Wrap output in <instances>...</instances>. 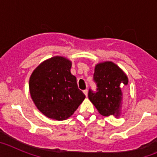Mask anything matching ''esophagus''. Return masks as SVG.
I'll use <instances>...</instances> for the list:
<instances>
[{
	"instance_id": "esophagus-1",
	"label": "esophagus",
	"mask_w": 157,
	"mask_h": 157,
	"mask_svg": "<svg viewBox=\"0 0 157 157\" xmlns=\"http://www.w3.org/2000/svg\"><path fill=\"white\" fill-rule=\"evenodd\" d=\"M83 93H84V94H85V95L87 97V95H88V90H83Z\"/></svg>"
}]
</instances>
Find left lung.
<instances>
[{"label": "left lung", "instance_id": "obj_1", "mask_svg": "<svg viewBox=\"0 0 157 157\" xmlns=\"http://www.w3.org/2000/svg\"><path fill=\"white\" fill-rule=\"evenodd\" d=\"M94 81L97 92L90 89V101L104 116L118 117L123 102V88L128 84V78L114 63L106 61L96 65Z\"/></svg>", "mask_w": 157, "mask_h": 157}]
</instances>
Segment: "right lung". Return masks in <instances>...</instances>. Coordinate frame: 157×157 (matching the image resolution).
Segmentation results:
<instances>
[{
	"label": "right lung",
	"instance_id": "1",
	"mask_svg": "<svg viewBox=\"0 0 157 157\" xmlns=\"http://www.w3.org/2000/svg\"><path fill=\"white\" fill-rule=\"evenodd\" d=\"M71 67L69 59L53 56L38 65L30 75L32 100L42 114L52 120H67L86 98L78 87Z\"/></svg>",
	"mask_w": 157,
	"mask_h": 157
}]
</instances>
